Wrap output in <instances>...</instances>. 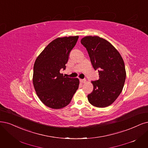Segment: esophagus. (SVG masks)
Masks as SVG:
<instances>
[{
    "label": "esophagus",
    "instance_id": "obj_1",
    "mask_svg": "<svg viewBox=\"0 0 148 148\" xmlns=\"http://www.w3.org/2000/svg\"><path fill=\"white\" fill-rule=\"evenodd\" d=\"M80 82L82 83H85L86 82V79H80Z\"/></svg>",
    "mask_w": 148,
    "mask_h": 148
}]
</instances>
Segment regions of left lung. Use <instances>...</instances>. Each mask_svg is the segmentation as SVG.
<instances>
[{
	"instance_id": "8db88e82",
	"label": "left lung",
	"mask_w": 148,
	"mask_h": 148,
	"mask_svg": "<svg viewBox=\"0 0 148 148\" xmlns=\"http://www.w3.org/2000/svg\"><path fill=\"white\" fill-rule=\"evenodd\" d=\"M81 43L88 51L92 67L99 79L92 81V92L88 95L89 103L104 108L118 97L123 90L126 72L124 60L117 49L107 40L98 36H87Z\"/></svg>"
}]
</instances>
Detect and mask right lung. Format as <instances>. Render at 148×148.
Returning <instances> with one entry per match:
<instances>
[{
    "label": "right lung",
    "instance_id": "add662e5",
    "mask_svg": "<svg viewBox=\"0 0 148 148\" xmlns=\"http://www.w3.org/2000/svg\"><path fill=\"white\" fill-rule=\"evenodd\" d=\"M78 36L54 40L37 57L34 66L33 84L39 99L48 107L60 109L68 105L79 86V79L65 77L70 53Z\"/></svg>",
    "mask_w": 148,
    "mask_h": 148
}]
</instances>
